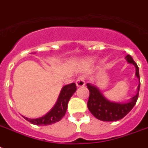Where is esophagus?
Instances as JSON below:
<instances>
[{"label": "esophagus", "instance_id": "1", "mask_svg": "<svg viewBox=\"0 0 148 148\" xmlns=\"http://www.w3.org/2000/svg\"><path fill=\"white\" fill-rule=\"evenodd\" d=\"M76 84L77 86H83L85 85V77L84 76H80L76 80Z\"/></svg>", "mask_w": 148, "mask_h": 148}]
</instances>
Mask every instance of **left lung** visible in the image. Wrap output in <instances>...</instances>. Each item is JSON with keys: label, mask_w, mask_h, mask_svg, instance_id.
<instances>
[{"label": "left lung", "mask_w": 148, "mask_h": 148, "mask_svg": "<svg viewBox=\"0 0 148 148\" xmlns=\"http://www.w3.org/2000/svg\"><path fill=\"white\" fill-rule=\"evenodd\" d=\"M126 60L128 63L133 64L136 68V76L140 79L139 68L132 56L128 55ZM87 88L90 91L87 107L93 116L98 119L104 122H114L124 118L132 109L138 98L140 84L138 86V93L130 102L126 103H112L106 99L99 90L93 85L87 84Z\"/></svg>", "instance_id": "1"}]
</instances>
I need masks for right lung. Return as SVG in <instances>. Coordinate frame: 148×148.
Here are the masks:
<instances>
[{
	"label": "right lung",
	"instance_id": "obj_1",
	"mask_svg": "<svg viewBox=\"0 0 148 148\" xmlns=\"http://www.w3.org/2000/svg\"><path fill=\"white\" fill-rule=\"evenodd\" d=\"M76 90L77 86L74 83L65 85L62 88L55 106L45 116L38 119H28L26 117H24V119L29 122L36 125H48L58 122L65 115L68 101Z\"/></svg>",
	"mask_w": 148,
	"mask_h": 148
}]
</instances>
